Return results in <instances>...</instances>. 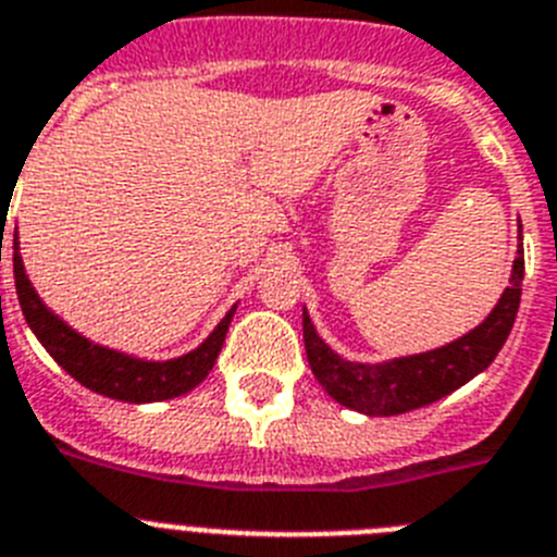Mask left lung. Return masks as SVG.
<instances>
[{"label":"left lung","mask_w":557,"mask_h":557,"mask_svg":"<svg viewBox=\"0 0 557 557\" xmlns=\"http://www.w3.org/2000/svg\"><path fill=\"white\" fill-rule=\"evenodd\" d=\"M521 280H524V249H521L519 224V249L512 260L510 285L499 297L496 308L487 313L485 322H480L466 336L454 338L437 350L364 364V361H347L333 352L302 308V338H306L308 364L319 384L325 386V393L347 409H356L370 418L412 412V409L451 395L473 375L487 370V364L499 356L502 345L512 331V322H516V311H519Z\"/></svg>","instance_id":"1"}]
</instances>
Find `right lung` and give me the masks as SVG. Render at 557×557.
Instances as JSON below:
<instances>
[{"instance_id":"right-lung-1","label":"right lung","mask_w":557,"mask_h":557,"mask_svg":"<svg viewBox=\"0 0 557 557\" xmlns=\"http://www.w3.org/2000/svg\"><path fill=\"white\" fill-rule=\"evenodd\" d=\"M13 277H16L18 306H22L24 319H27L30 331L36 333V338L45 345L52 359L86 389L106 395V398L125 400V404H153V400L178 398V395H187L190 389H196L210 375L212 364L219 359L230 322L235 317V308H238L232 306L226 317L215 325V331L196 350L185 352L178 359L148 361L128 356V352L111 350V347L95 345L77 331H72L58 313H52L41 302L30 277L24 272L22 255H18V238H13Z\"/></svg>"}]
</instances>
